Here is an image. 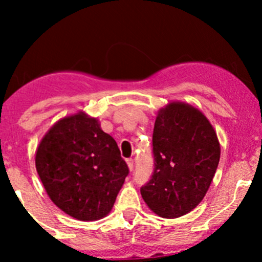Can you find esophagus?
I'll return each instance as SVG.
<instances>
[{"mask_svg":"<svg viewBox=\"0 0 262 262\" xmlns=\"http://www.w3.org/2000/svg\"><path fill=\"white\" fill-rule=\"evenodd\" d=\"M126 163H128L129 170L133 171V168H134V160H133V158H128V160H126Z\"/></svg>","mask_w":262,"mask_h":262,"instance_id":"esophagus-1","label":"esophagus"}]
</instances>
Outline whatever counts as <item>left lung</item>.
Instances as JSON below:
<instances>
[{
  "instance_id": "8db88e82",
  "label": "left lung",
  "mask_w": 262,
  "mask_h": 262,
  "mask_svg": "<svg viewBox=\"0 0 262 262\" xmlns=\"http://www.w3.org/2000/svg\"><path fill=\"white\" fill-rule=\"evenodd\" d=\"M153 172L141 187L149 209L178 218L207 194L221 157L216 133L202 112L171 102L156 118L152 136Z\"/></svg>"
}]
</instances>
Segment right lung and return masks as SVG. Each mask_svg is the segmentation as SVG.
Returning <instances> with one entry per match:
<instances>
[{"instance_id":"obj_1","label":"right lung","mask_w":262,"mask_h":262,"mask_svg":"<svg viewBox=\"0 0 262 262\" xmlns=\"http://www.w3.org/2000/svg\"><path fill=\"white\" fill-rule=\"evenodd\" d=\"M35 165L52 202L78 221L109 214L129 173L114 138L83 113L50 128L36 150Z\"/></svg>"}]
</instances>
